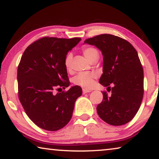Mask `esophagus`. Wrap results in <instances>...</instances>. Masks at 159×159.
Wrapping results in <instances>:
<instances>
[{
	"label": "esophagus",
	"mask_w": 159,
	"mask_h": 159,
	"mask_svg": "<svg viewBox=\"0 0 159 159\" xmlns=\"http://www.w3.org/2000/svg\"><path fill=\"white\" fill-rule=\"evenodd\" d=\"M90 92V90H89V89H82V93L83 94H86V93H88Z\"/></svg>",
	"instance_id": "1"
}]
</instances>
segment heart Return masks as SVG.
<instances>
[{"label": "heart", "instance_id": "1", "mask_svg": "<svg viewBox=\"0 0 159 159\" xmlns=\"http://www.w3.org/2000/svg\"><path fill=\"white\" fill-rule=\"evenodd\" d=\"M82 52L89 61L96 58H99V52L94 47H84L82 49ZM71 61H72V55L71 54H67L64 59V66L66 69L70 68ZM95 77L96 75L94 72H80L73 78L72 81L75 85H78L84 88H89L93 84Z\"/></svg>", "mask_w": 159, "mask_h": 159}]
</instances>
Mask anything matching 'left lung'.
Wrapping results in <instances>:
<instances>
[{
	"label": "left lung",
	"mask_w": 159,
	"mask_h": 159,
	"mask_svg": "<svg viewBox=\"0 0 159 159\" xmlns=\"http://www.w3.org/2000/svg\"><path fill=\"white\" fill-rule=\"evenodd\" d=\"M95 45L103 55L100 83L110 87L111 95L102 92L97 106L100 118L112 125H122L134 118L143 97V70L138 52L130 43L111 34H100L84 41Z\"/></svg>",
	"instance_id": "left-lung-1"
}]
</instances>
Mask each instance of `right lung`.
I'll return each instance as SVG.
<instances>
[{"label": "right lung", "instance_id": "add662e5", "mask_svg": "<svg viewBox=\"0 0 159 159\" xmlns=\"http://www.w3.org/2000/svg\"><path fill=\"white\" fill-rule=\"evenodd\" d=\"M80 38L43 37L30 44L18 66V98L29 118L42 129L56 131L72 118L75 102L82 90L69 87L64 59ZM62 90V89H61Z\"/></svg>", "mask_w": 159, "mask_h": 159}]
</instances>
